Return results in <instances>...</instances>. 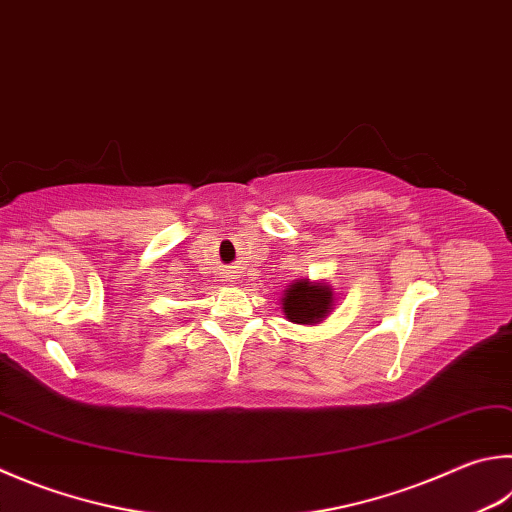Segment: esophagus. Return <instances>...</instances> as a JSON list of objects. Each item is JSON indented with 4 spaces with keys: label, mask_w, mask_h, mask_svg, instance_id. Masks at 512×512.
<instances>
[{
    "label": "esophagus",
    "mask_w": 512,
    "mask_h": 512,
    "mask_svg": "<svg viewBox=\"0 0 512 512\" xmlns=\"http://www.w3.org/2000/svg\"><path fill=\"white\" fill-rule=\"evenodd\" d=\"M230 277H232V275H230Z\"/></svg>",
    "instance_id": "1"
}]
</instances>
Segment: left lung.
<instances>
[{
    "label": "left lung",
    "mask_w": 512,
    "mask_h": 512,
    "mask_svg": "<svg viewBox=\"0 0 512 512\" xmlns=\"http://www.w3.org/2000/svg\"><path fill=\"white\" fill-rule=\"evenodd\" d=\"M333 304V293L329 286L311 284V282H295L286 291L282 302L284 315L295 324H315L329 313Z\"/></svg>",
    "instance_id": "1"
}]
</instances>
